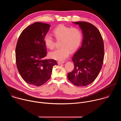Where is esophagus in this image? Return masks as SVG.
<instances>
[{"label": "esophagus", "mask_w": 121, "mask_h": 121, "mask_svg": "<svg viewBox=\"0 0 121 121\" xmlns=\"http://www.w3.org/2000/svg\"><path fill=\"white\" fill-rule=\"evenodd\" d=\"M64 63H65L64 62H61V61H58V62H57V64H58V65H61V64H64Z\"/></svg>", "instance_id": "esophagus-1"}]
</instances>
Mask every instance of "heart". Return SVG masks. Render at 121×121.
<instances>
[{"label":"heart","instance_id":"1","mask_svg":"<svg viewBox=\"0 0 121 121\" xmlns=\"http://www.w3.org/2000/svg\"><path fill=\"white\" fill-rule=\"evenodd\" d=\"M54 32L57 39H63L60 49H56L49 54L50 57L57 61H63L70 56L71 51L74 52L79 47L82 40V35L80 30L76 28L61 25L57 27ZM45 45L50 49L55 47V41L50 34L47 33L44 37Z\"/></svg>","mask_w":121,"mask_h":121}]
</instances>
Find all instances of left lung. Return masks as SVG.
Here are the masks:
<instances>
[{
	"mask_svg": "<svg viewBox=\"0 0 121 121\" xmlns=\"http://www.w3.org/2000/svg\"><path fill=\"white\" fill-rule=\"evenodd\" d=\"M73 23L79 26L83 38L81 47L72 57L75 67L68 73L67 78L74 85L84 87L93 82L101 70L104 43L99 30L92 24L84 22Z\"/></svg>",
	"mask_w": 121,
	"mask_h": 121,
	"instance_id": "1",
	"label": "left lung"
}]
</instances>
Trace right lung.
<instances>
[{
    "instance_id": "right-lung-1",
    "label": "right lung",
    "mask_w": 121,
    "mask_h": 121,
    "mask_svg": "<svg viewBox=\"0 0 121 121\" xmlns=\"http://www.w3.org/2000/svg\"><path fill=\"white\" fill-rule=\"evenodd\" d=\"M50 25L36 22L25 29L16 47V61L18 71L27 83L40 86L48 81L53 67L57 65L54 59H45L46 47L44 37Z\"/></svg>"
}]
</instances>
